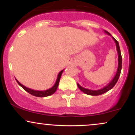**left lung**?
<instances>
[{
    "instance_id": "obj_1",
    "label": "left lung",
    "mask_w": 135,
    "mask_h": 135,
    "mask_svg": "<svg viewBox=\"0 0 135 135\" xmlns=\"http://www.w3.org/2000/svg\"><path fill=\"white\" fill-rule=\"evenodd\" d=\"M104 32L105 33H106L107 35H110L111 36L110 33H108L107 31L104 30ZM112 38L114 39V41L115 43L116 49H117V53H118V67H117V72H116L115 76L114 77L113 79L111 80V81L110 82L107 86H105V87L102 88V89H98V90H91V89H86V88L82 87L81 86H80V85L77 83V86H78V88H79L80 90L83 91V93H84L85 94H89V95H91V96H98V95H100V94L105 93L107 92L108 91L110 90L112 88H114V86H115V84L117 83V80L119 79V77L120 76V71H121V69H122V56H121V54H120V47H119V42H117V40H116L114 37H112Z\"/></svg>"
}]
</instances>
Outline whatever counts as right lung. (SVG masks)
Listing matches in <instances>:
<instances>
[{"label": "right lung", "mask_w": 135, "mask_h": 135, "mask_svg": "<svg viewBox=\"0 0 135 135\" xmlns=\"http://www.w3.org/2000/svg\"><path fill=\"white\" fill-rule=\"evenodd\" d=\"M63 70H62L60 71V72H59L58 77H57V79H56V83L55 84V85H54L52 88H49V89H47V90H44V91L34 90V89H30V88H27V87H25V86H23V85L21 84L16 79V80L17 83H18V84H19L20 86L23 88V89H24L25 90L27 91V92L28 93H30V94H32V95L35 96V97H48V96H50V95H51V94H54L55 93V91H56L57 88H58V87L60 78H61V74H62Z\"/></svg>", "instance_id": "obj_1"}]
</instances>
